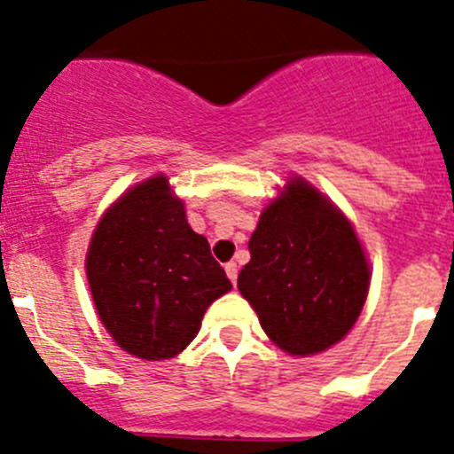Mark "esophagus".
<instances>
[{
  "label": "esophagus",
  "mask_w": 454,
  "mask_h": 454,
  "mask_svg": "<svg viewBox=\"0 0 454 454\" xmlns=\"http://www.w3.org/2000/svg\"><path fill=\"white\" fill-rule=\"evenodd\" d=\"M223 269H226V275H228V279H231L232 285H235V282H237V270H239V269H237V264H235V262H228V264L223 266Z\"/></svg>",
  "instance_id": "1"
}]
</instances>
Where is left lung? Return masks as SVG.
I'll list each match as a JSON object with an SVG mask.
<instances>
[{"label":"left lung","mask_w":454,"mask_h":454,"mask_svg":"<svg viewBox=\"0 0 454 454\" xmlns=\"http://www.w3.org/2000/svg\"><path fill=\"white\" fill-rule=\"evenodd\" d=\"M248 251L237 289L279 349L317 354L354 327L370 266L351 223L307 181L291 179L264 207Z\"/></svg>","instance_id":"8db88e82"}]
</instances>
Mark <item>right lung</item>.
Instances as JSON below:
<instances>
[{
  "mask_svg": "<svg viewBox=\"0 0 454 454\" xmlns=\"http://www.w3.org/2000/svg\"><path fill=\"white\" fill-rule=\"evenodd\" d=\"M87 278L105 329L145 361L184 351L206 309L232 289L165 176L143 181L109 207L89 244Z\"/></svg>",
  "mask_w": 454,
  "mask_h": 454,
  "instance_id": "right-lung-1",
  "label": "right lung"
}]
</instances>
